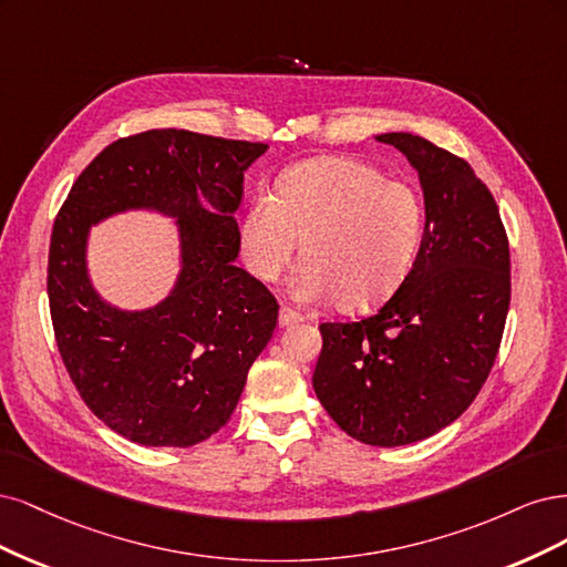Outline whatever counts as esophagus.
Instances as JSON below:
<instances>
[{"instance_id":"1","label":"esophagus","mask_w":567,"mask_h":567,"mask_svg":"<svg viewBox=\"0 0 567 567\" xmlns=\"http://www.w3.org/2000/svg\"><path fill=\"white\" fill-rule=\"evenodd\" d=\"M299 322H303L301 313H297V310H291L289 306L280 308V316H278V324L280 327H291V324H299Z\"/></svg>"}]
</instances>
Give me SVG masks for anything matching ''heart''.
<instances>
[{
  "instance_id": "heart-1",
  "label": "heart",
  "mask_w": 567,
  "mask_h": 567,
  "mask_svg": "<svg viewBox=\"0 0 567 567\" xmlns=\"http://www.w3.org/2000/svg\"><path fill=\"white\" fill-rule=\"evenodd\" d=\"M424 233V205L403 181L353 157H318L287 169L276 195L259 193L243 221L254 276L272 282L303 240L295 297L368 310L403 285Z\"/></svg>"
}]
</instances>
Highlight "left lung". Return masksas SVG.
<instances>
[{"mask_svg": "<svg viewBox=\"0 0 567 567\" xmlns=\"http://www.w3.org/2000/svg\"><path fill=\"white\" fill-rule=\"evenodd\" d=\"M377 141L422 181V245L374 316L320 324L313 389L341 431L398 447L450 426L476 400L504 334L511 259L499 207L466 159L405 132Z\"/></svg>", "mask_w": 567, "mask_h": 567, "instance_id": "left-lung-1", "label": "left lung"}]
</instances>
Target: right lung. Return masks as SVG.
<instances>
[{
    "instance_id": "1",
    "label": "right lung",
    "mask_w": 567,
    "mask_h": 567,
    "mask_svg": "<svg viewBox=\"0 0 567 567\" xmlns=\"http://www.w3.org/2000/svg\"><path fill=\"white\" fill-rule=\"evenodd\" d=\"M266 151L186 130L126 136L91 159L53 221L47 291L59 353L86 408L126 441H207L276 330V297L233 264L245 172ZM130 208L176 217L182 240L173 295L145 311L103 302L85 270L90 226Z\"/></svg>"
}]
</instances>
